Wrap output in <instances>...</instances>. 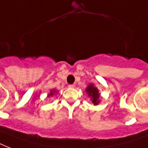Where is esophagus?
I'll return each mask as SVG.
<instances>
[{
	"label": "esophagus",
	"mask_w": 148,
	"mask_h": 148,
	"mask_svg": "<svg viewBox=\"0 0 148 148\" xmlns=\"http://www.w3.org/2000/svg\"><path fill=\"white\" fill-rule=\"evenodd\" d=\"M75 86V84H71V85H69V88H74Z\"/></svg>",
	"instance_id": "esophagus-1"
}]
</instances>
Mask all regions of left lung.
<instances>
[{
	"mask_svg": "<svg viewBox=\"0 0 148 148\" xmlns=\"http://www.w3.org/2000/svg\"><path fill=\"white\" fill-rule=\"evenodd\" d=\"M86 92L88 96L90 97L92 103L94 105H98L99 103V90L97 87H95L93 84H90L86 89Z\"/></svg>",
	"mask_w": 148,
	"mask_h": 148,
	"instance_id": "8db88e82",
	"label": "left lung"
}]
</instances>
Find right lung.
Listing matches in <instances>:
<instances>
[{
	"instance_id": "obj_1",
	"label": "right lung",
	"mask_w": 148,
	"mask_h": 148,
	"mask_svg": "<svg viewBox=\"0 0 148 148\" xmlns=\"http://www.w3.org/2000/svg\"><path fill=\"white\" fill-rule=\"evenodd\" d=\"M56 90H51V92H50V93L49 94V97H52V96L56 93Z\"/></svg>"
}]
</instances>
